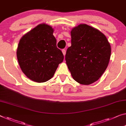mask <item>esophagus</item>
Here are the masks:
<instances>
[{
  "mask_svg": "<svg viewBox=\"0 0 126 126\" xmlns=\"http://www.w3.org/2000/svg\"><path fill=\"white\" fill-rule=\"evenodd\" d=\"M62 52H63V56H65V55H66V50L65 49H63L62 50Z\"/></svg>",
  "mask_w": 126,
  "mask_h": 126,
  "instance_id": "1",
  "label": "esophagus"
}]
</instances>
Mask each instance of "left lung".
Listing matches in <instances>:
<instances>
[{
	"label": "left lung",
	"mask_w": 126,
	"mask_h": 126,
	"mask_svg": "<svg viewBox=\"0 0 126 126\" xmlns=\"http://www.w3.org/2000/svg\"><path fill=\"white\" fill-rule=\"evenodd\" d=\"M71 46L67 48L65 60L74 80L81 84L95 82L109 64L111 47L100 31L80 24L71 31Z\"/></svg>",
	"instance_id": "1"
}]
</instances>
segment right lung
Wrapping results in <instances>:
<instances>
[{"mask_svg":"<svg viewBox=\"0 0 126 126\" xmlns=\"http://www.w3.org/2000/svg\"><path fill=\"white\" fill-rule=\"evenodd\" d=\"M53 29L38 25L25 34L19 42L17 57L21 70L34 82L43 83L53 77L63 55L56 46Z\"/></svg>","mask_w":126,"mask_h":126,"instance_id":"add662e5","label":"right lung"}]
</instances>
